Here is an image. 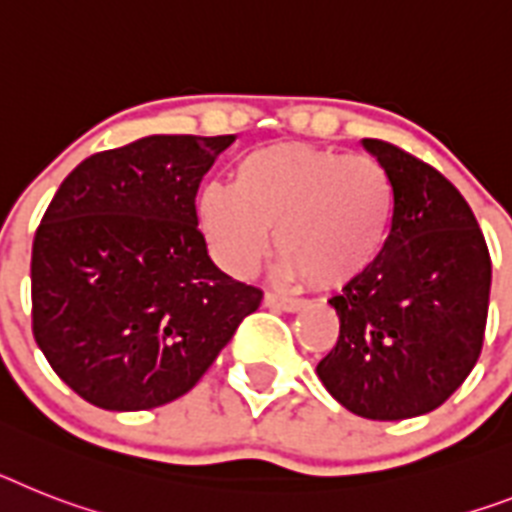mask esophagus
Here are the masks:
<instances>
[{
	"label": "esophagus",
	"mask_w": 512,
	"mask_h": 512,
	"mask_svg": "<svg viewBox=\"0 0 512 512\" xmlns=\"http://www.w3.org/2000/svg\"><path fill=\"white\" fill-rule=\"evenodd\" d=\"M265 304L273 309H286V312H296V309L302 307L304 299L299 296H289V294H278V291H268L265 294Z\"/></svg>",
	"instance_id": "1"
}]
</instances>
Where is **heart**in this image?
Returning a JSON list of instances; mask_svg holds the SVG:
<instances>
[{"label":"heart","instance_id":"obj_1","mask_svg":"<svg viewBox=\"0 0 512 512\" xmlns=\"http://www.w3.org/2000/svg\"><path fill=\"white\" fill-rule=\"evenodd\" d=\"M395 187L369 156L302 143L249 150L234 184H205L197 218L216 263L249 276L270 247L283 268L315 286H343L367 273L388 247Z\"/></svg>","mask_w":512,"mask_h":512}]
</instances>
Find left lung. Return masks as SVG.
Returning a JSON list of instances; mask_svg holds the SVG:
<instances>
[{"label": "left lung", "instance_id": "1", "mask_svg": "<svg viewBox=\"0 0 512 512\" xmlns=\"http://www.w3.org/2000/svg\"><path fill=\"white\" fill-rule=\"evenodd\" d=\"M364 148L395 187L393 229L367 273L330 299L341 333L317 364L328 393L364 419L429 414L482 354L492 260L474 213L422 158L385 140Z\"/></svg>", "mask_w": 512, "mask_h": 512}]
</instances>
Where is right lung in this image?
Wrapping results in <instances>:
<instances>
[{
	"label": "right lung",
	"instance_id": "right-lung-1",
	"mask_svg": "<svg viewBox=\"0 0 512 512\" xmlns=\"http://www.w3.org/2000/svg\"><path fill=\"white\" fill-rule=\"evenodd\" d=\"M234 135H150L85 158L33 236V338L80 398L156 409L197 385L263 291L197 229L203 176Z\"/></svg>",
	"mask_w": 512,
	"mask_h": 512
}]
</instances>
